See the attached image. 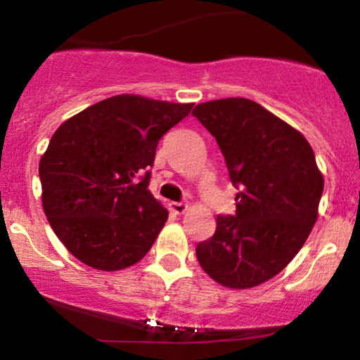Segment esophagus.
Instances as JSON below:
<instances>
[{
    "label": "esophagus",
    "instance_id": "esophagus-1",
    "mask_svg": "<svg viewBox=\"0 0 360 360\" xmlns=\"http://www.w3.org/2000/svg\"><path fill=\"white\" fill-rule=\"evenodd\" d=\"M187 208H188V205L185 202H172L170 203V210L172 212H175V214H185V212H187Z\"/></svg>",
    "mask_w": 360,
    "mask_h": 360
}]
</instances>
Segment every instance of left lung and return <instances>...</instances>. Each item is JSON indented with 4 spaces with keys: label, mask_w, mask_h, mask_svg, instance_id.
I'll return each mask as SVG.
<instances>
[{
    "label": "left lung",
    "mask_w": 360,
    "mask_h": 360,
    "mask_svg": "<svg viewBox=\"0 0 360 360\" xmlns=\"http://www.w3.org/2000/svg\"><path fill=\"white\" fill-rule=\"evenodd\" d=\"M238 190L233 215L195 248L202 269L230 288H248L285 269L307 240L323 192L312 146L300 131L247 98L197 105Z\"/></svg>",
    "instance_id": "left-lung-1"
}]
</instances>
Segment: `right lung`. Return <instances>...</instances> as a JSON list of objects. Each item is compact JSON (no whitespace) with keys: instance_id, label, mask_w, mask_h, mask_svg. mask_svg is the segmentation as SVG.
<instances>
[{"instance_id":"add662e5","label":"right lung","mask_w":360,"mask_h":360,"mask_svg":"<svg viewBox=\"0 0 360 360\" xmlns=\"http://www.w3.org/2000/svg\"><path fill=\"white\" fill-rule=\"evenodd\" d=\"M192 106L118 95L53 133L39 160L43 210L78 260L113 272L152 248L168 212L150 193V168L160 139Z\"/></svg>"}]
</instances>
